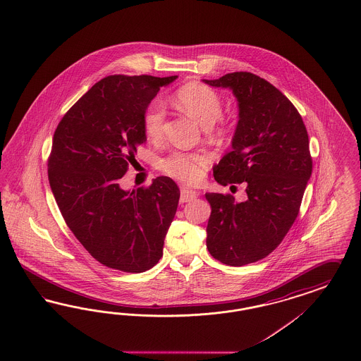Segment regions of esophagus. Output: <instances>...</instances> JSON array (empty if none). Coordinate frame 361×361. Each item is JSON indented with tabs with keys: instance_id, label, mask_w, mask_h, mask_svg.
<instances>
[{
	"instance_id": "34e87169",
	"label": "esophagus",
	"mask_w": 361,
	"mask_h": 361,
	"mask_svg": "<svg viewBox=\"0 0 361 361\" xmlns=\"http://www.w3.org/2000/svg\"><path fill=\"white\" fill-rule=\"evenodd\" d=\"M197 197H198V192H196V190H192V189H189V188H186V186L181 188V196H180V201H181V202L193 201Z\"/></svg>"
}]
</instances>
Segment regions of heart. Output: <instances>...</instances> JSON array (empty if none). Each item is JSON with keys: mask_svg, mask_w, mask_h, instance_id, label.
Wrapping results in <instances>:
<instances>
[{"mask_svg": "<svg viewBox=\"0 0 361 361\" xmlns=\"http://www.w3.org/2000/svg\"><path fill=\"white\" fill-rule=\"evenodd\" d=\"M175 102L202 127H207L210 136L219 137L226 131L224 121L213 126L222 114V99L213 88L200 83L186 85L176 92ZM164 118V107L159 102H153L147 107L142 116V128L149 139L157 140L161 137ZM209 161L207 153L175 151L161 159L159 165L166 175L186 184H196L204 176Z\"/></svg>", "mask_w": 361, "mask_h": 361, "instance_id": "heart-1", "label": "heart"}]
</instances>
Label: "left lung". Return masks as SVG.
I'll return each mask as SVG.
<instances>
[{
  "label": "left lung",
  "mask_w": 361,
  "mask_h": 361,
  "mask_svg": "<svg viewBox=\"0 0 361 361\" xmlns=\"http://www.w3.org/2000/svg\"><path fill=\"white\" fill-rule=\"evenodd\" d=\"M229 87L240 121L233 149L213 168L221 185L245 184L246 200L207 193L212 207L207 247L228 266L257 262L273 252L295 222L312 172L308 133L294 104L263 78L247 71L207 80Z\"/></svg>",
  "instance_id": "left-lung-1"
}]
</instances>
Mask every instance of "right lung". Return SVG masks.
Segmentation results:
<instances>
[{
  "instance_id": "add662e5",
  "label": "right lung",
  "mask_w": 361,
  "mask_h": 361,
  "mask_svg": "<svg viewBox=\"0 0 361 361\" xmlns=\"http://www.w3.org/2000/svg\"><path fill=\"white\" fill-rule=\"evenodd\" d=\"M177 75H109L95 83L59 121L47 173L67 226L91 257L109 269L142 273L163 257L180 189L160 176L124 190L121 178L147 142L144 112Z\"/></svg>"
}]
</instances>
